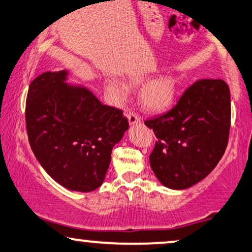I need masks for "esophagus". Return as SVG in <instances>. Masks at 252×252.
I'll list each match as a JSON object with an SVG mask.
<instances>
[{
    "instance_id": "1",
    "label": "esophagus",
    "mask_w": 252,
    "mask_h": 252,
    "mask_svg": "<svg viewBox=\"0 0 252 252\" xmlns=\"http://www.w3.org/2000/svg\"><path fill=\"white\" fill-rule=\"evenodd\" d=\"M127 119H128L129 125H136V124H140L141 123L140 117H139L138 114L133 113V112H131V113L127 114Z\"/></svg>"
}]
</instances>
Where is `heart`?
<instances>
[{
	"mask_svg": "<svg viewBox=\"0 0 252 252\" xmlns=\"http://www.w3.org/2000/svg\"><path fill=\"white\" fill-rule=\"evenodd\" d=\"M146 77L142 74H132L128 78V84L132 86H138L145 82ZM179 79L172 74H163L146 83L141 89L140 99L142 105L152 112H160L168 108L173 104L178 92ZM105 90L108 97L114 104L126 100L128 98L131 90L126 83L119 79L110 78L106 80Z\"/></svg>",
	"mask_w": 252,
	"mask_h": 252,
	"instance_id": "1",
	"label": "heart"
}]
</instances>
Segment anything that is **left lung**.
<instances>
[{
    "label": "left lung",
    "instance_id": "8db88e82",
    "mask_svg": "<svg viewBox=\"0 0 252 252\" xmlns=\"http://www.w3.org/2000/svg\"><path fill=\"white\" fill-rule=\"evenodd\" d=\"M230 117L226 83L201 79L172 110L145 121L158 138L150 163L164 187L182 190L209 175L225 152Z\"/></svg>",
    "mask_w": 252,
    "mask_h": 252
}]
</instances>
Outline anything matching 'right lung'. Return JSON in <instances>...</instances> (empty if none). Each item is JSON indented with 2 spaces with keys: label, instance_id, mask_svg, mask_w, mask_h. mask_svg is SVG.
<instances>
[{
  "label": "right lung",
  "instance_id": "add662e5",
  "mask_svg": "<svg viewBox=\"0 0 252 252\" xmlns=\"http://www.w3.org/2000/svg\"><path fill=\"white\" fill-rule=\"evenodd\" d=\"M69 70L48 71L31 82L26 105L29 142L36 159L56 182L73 191L100 187L114 145L128 129L116 107L91 90L67 83Z\"/></svg>",
  "mask_w": 252,
  "mask_h": 252
}]
</instances>
